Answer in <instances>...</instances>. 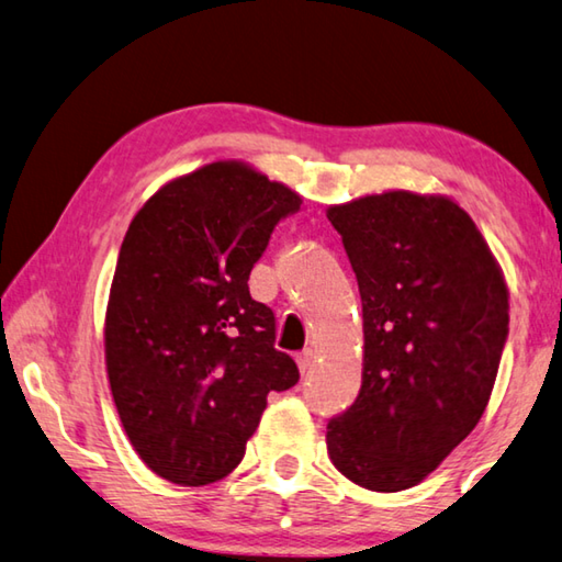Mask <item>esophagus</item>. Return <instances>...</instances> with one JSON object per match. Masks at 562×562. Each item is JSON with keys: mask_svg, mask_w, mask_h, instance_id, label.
<instances>
[{"mask_svg": "<svg viewBox=\"0 0 562 562\" xmlns=\"http://www.w3.org/2000/svg\"><path fill=\"white\" fill-rule=\"evenodd\" d=\"M314 363H316V353H314L312 349H304V351L297 356V366H300L302 373H307Z\"/></svg>", "mask_w": 562, "mask_h": 562, "instance_id": "1", "label": "esophagus"}]
</instances>
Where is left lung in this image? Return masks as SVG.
I'll list each match as a JSON object with an SVG mask.
<instances>
[{
  "label": "left lung",
  "instance_id": "left-lung-1",
  "mask_svg": "<svg viewBox=\"0 0 562 562\" xmlns=\"http://www.w3.org/2000/svg\"><path fill=\"white\" fill-rule=\"evenodd\" d=\"M326 218L363 304L361 391L326 427V450L353 484L403 492L484 415L508 336V288L472 216L442 193H366Z\"/></svg>",
  "mask_w": 562,
  "mask_h": 562
}]
</instances>
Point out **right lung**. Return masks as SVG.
<instances>
[{"label":"right lung","instance_id":"right-lung-1","mask_svg":"<svg viewBox=\"0 0 562 562\" xmlns=\"http://www.w3.org/2000/svg\"><path fill=\"white\" fill-rule=\"evenodd\" d=\"M300 206L284 183L218 159L167 181L130 223L105 312L108 381L130 445L171 484L228 476L268 393L300 381L248 290L272 228Z\"/></svg>","mask_w":562,"mask_h":562}]
</instances>
